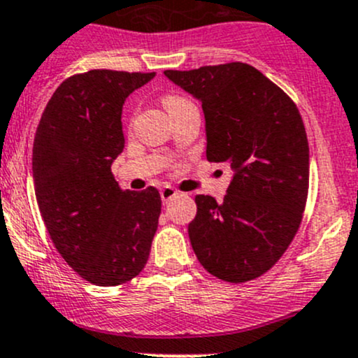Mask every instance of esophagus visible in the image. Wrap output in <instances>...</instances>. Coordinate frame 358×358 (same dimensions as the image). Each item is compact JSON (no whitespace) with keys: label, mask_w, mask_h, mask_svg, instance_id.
<instances>
[{"label":"esophagus","mask_w":358,"mask_h":358,"mask_svg":"<svg viewBox=\"0 0 358 358\" xmlns=\"http://www.w3.org/2000/svg\"><path fill=\"white\" fill-rule=\"evenodd\" d=\"M178 196V192H176L175 189H173V187H169V185H166V187H162L161 189V199H162V202H169L173 199V197H176Z\"/></svg>","instance_id":"obj_1"}]
</instances>
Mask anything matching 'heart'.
<instances>
[{"label": "heart", "mask_w": 358, "mask_h": 358, "mask_svg": "<svg viewBox=\"0 0 358 358\" xmlns=\"http://www.w3.org/2000/svg\"><path fill=\"white\" fill-rule=\"evenodd\" d=\"M187 102H189V100L183 99V96H180V95H168L162 99V103H164V107L168 110L175 109V107L182 106V103H187Z\"/></svg>", "instance_id": "1"}]
</instances>
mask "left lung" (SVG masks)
<instances>
[{
	"label": "left lung",
	"instance_id": "1",
	"mask_svg": "<svg viewBox=\"0 0 358 358\" xmlns=\"http://www.w3.org/2000/svg\"><path fill=\"white\" fill-rule=\"evenodd\" d=\"M202 103L206 157L234 175L227 196H196L189 237L201 265L227 282L263 275L284 255L301 223L310 156L294 102L243 62L164 71Z\"/></svg>",
	"mask_w": 358,
	"mask_h": 358
}]
</instances>
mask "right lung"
<instances>
[{
	"instance_id": "obj_1",
	"label": "right lung",
	"mask_w": 358,
	"mask_h": 358,
	"mask_svg": "<svg viewBox=\"0 0 358 358\" xmlns=\"http://www.w3.org/2000/svg\"><path fill=\"white\" fill-rule=\"evenodd\" d=\"M154 76L107 69L72 76L36 129L32 176L43 222L67 265L95 286L138 275L157 230V189L122 190L110 171L124 149V100Z\"/></svg>"
}]
</instances>
